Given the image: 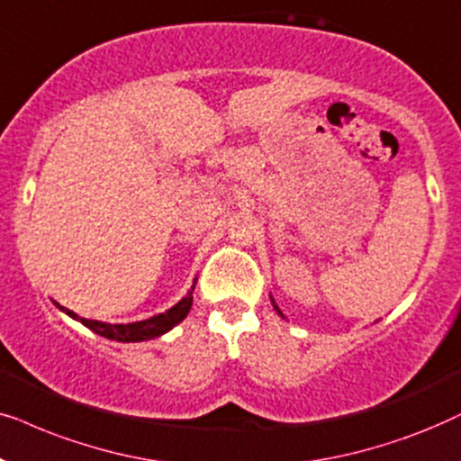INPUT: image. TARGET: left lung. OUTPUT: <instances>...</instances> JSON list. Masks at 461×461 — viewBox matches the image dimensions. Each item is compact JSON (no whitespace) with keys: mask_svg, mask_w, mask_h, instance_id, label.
Instances as JSON below:
<instances>
[{"mask_svg":"<svg viewBox=\"0 0 461 461\" xmlns=\"http://www.w3.org/2000/svg\"><path fill=\"white\" fill-rule=\"evenodd\" d=\"M278 312H280V310H278ZM280 316H282V314H280Z\"/></svg>","mask_w":461,"mask_h":461,"instance_id":"8db88e82","label":"left lung"}]
</instances>
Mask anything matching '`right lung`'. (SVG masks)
I'll return each instance as SVG.
<instances>
[{
	"mask_svg": "<svg viewBox=\"0 0 461 461\" xmlns=\"http://www.w3.org/2000/svg\"><path fill=\"white\" fill-rule=\"evenodd\" d=\"M192 293H194V288L181 299L179 303L175 305V308L164 312V314H158V316L149 318V321H140V322H132V324H107V322H98V321H88V318H79L77 314H73V312L65 310V308H60V310H65L67 314L82 322L84 327L95 330L96 335L107 337V339L145 341V339H153V337L164 335L167 330L173 329L175 324H179L183 318L189 314V310H192V302H194Z\"/></svg>",
	"mask_w": 461,
	"mask_h": 461,
	"instance_id": "right-lung-1",
	"label": "right lung"
}]
</instances>
